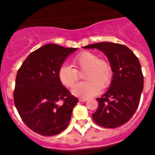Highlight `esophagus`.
I'll return each instance as SVG.
<instances>
[{
	"label": "esophagus",
	"mask_w": 155,
	"mask_h": 155,
	"mask_svg": "<svg viewBox=\"0 0 155 155\" xmlns=\"http://www.w3.org/2000/svg\"><path fill=\"white\" fill-rule=\"evenodd\" d=\"M79 102H85V101H87V99H85V98H79Z\"/></svg>",
	"instance_id": "esophagus-1"
}]
</instances>
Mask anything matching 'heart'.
Returning <instances> with one entry per match:
<instances>
[{
    "label": "heart",
    "mask_w": 155,
    "mask_h": 155,
    "mask_svg": "<svg viewBox=\"0 0 155 155\" xmlns=\"http://www.w3.org/2000/svg\"><path fill=\"white\" fill-rule=\"evenodd\" d=\"M72 68L63 64L59 68L58 79L67 87H72L79 81V73L85 72V82L77 84L72 89L76 96L87 98L97 94L110 85L113 76L112 64L107 59L99 58L94 53L82 51L72 61Z\"/></svg>",
    "instance_id": "obj_1"
}]
</instances>
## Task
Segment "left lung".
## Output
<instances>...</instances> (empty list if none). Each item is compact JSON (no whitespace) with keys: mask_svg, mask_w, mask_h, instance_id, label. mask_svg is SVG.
Instances as JSON below:
<instances>
[{"mask_svg":"<svg viewBox=\"0 0 155 155\" xmlns=\"http://www.w3.org/2000/svg\"><path fill=\"white\" fill-rule=\"evenodd\" d=\"M94 48L107 55L113 76L107 93L97 98L99 107L92 118L104 127H118L127 122L138 108L143 89L141 65L134 52L122 44L101 42L84 47Z\"/></svg>","mask_w":155,"mask_h":155,"instance_id":"1","label":"left lung"}]
</instances>
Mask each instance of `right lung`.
Segmentation results:
<instances>
[{
	"mask_svg": "<svg viewBox=\"0 0 155 155\" xmlns=\"http://www.w3.org/2000/svg\"><path fill=\"white\" fill-rule=\"evenodd\" d=\"M76 48L46 44L29 54L18 69L14 103L31 130L42 136H54L68 127L77 97L58 79L59 68Z\"/></svg>",
	"mask_w": 155,
	"mask_h": 155,
	"instance_id": "1",
	"label": "right lung"
}]
</instances>
